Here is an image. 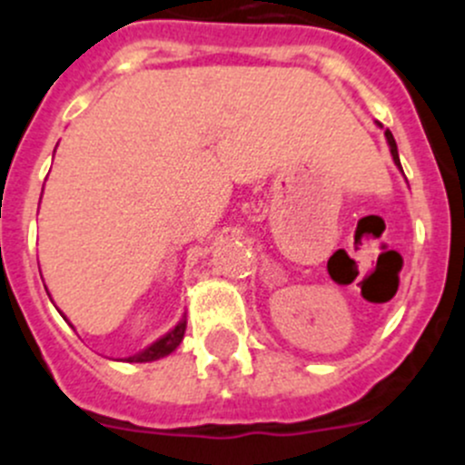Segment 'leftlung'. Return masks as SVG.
<instances>
[{"instance_id":"left-lung-1","label":"left lung","mask_w":465,"mask_h":465,"mask_svg":"<svg viewBox=\"0 0 465 465\" xmlns=\"http://www.w3.org/2000/svg\"><path fill=\"white\" fill-rule=\"evenodd\" d=\"M384 137H387V142H389V149H391V155H393V163L398 164V169H402L400 167V155H398V146H395V140H393V133L389 131H384Z\"/></svg>"}]
</instances>
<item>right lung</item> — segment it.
Wrapping results in <instances>:
<instances>
[{"label":"right lung","mask_w":465,"mask_h":465,"mask_svg":"<svg viewBox=\"0 0 465 465\" xmlns=\"http://www.w3.org/2000/svg\"><path fill=\"white\" fill-rule=\"evenodd\" d=\"M185 328H187V321L183 319L181 323H178L173 330H169L164 337H160L158 341H153L149 348H144L142 352H137V355L128 357L126 361H135V364H142V361H155V360H160V357L172 355V352L176 351L178 346H181L183 337H185Z\"/></svg>","instance_id":"obj_1"}]
</instances>
